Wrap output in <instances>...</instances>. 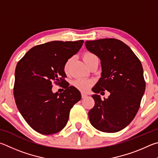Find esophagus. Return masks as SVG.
Segmentation results:
<instances>
[{
    "instance_id": "esophagus-1",
    "label": "esophagus",
    "mask_w": 158,
    "mask_h": 158,
    "mask_svg": "<svg viewBox=\"0 0 158 158\" xmlns=\"http://www.w3.org/2000/svg\"><path fill=\"white\" fill-rule=\"evenodd\" d=\"M81 96H82V98H85L87 97V94H85V93H82L81 94Z\"/></svg>"
}]
</instances>
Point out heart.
<instances>
[{
    "label": "heart",
    "mask_w": 158,
    "mask_h": 158,
    "mask_svg": "<svg viewBox=\"0 0 158 158\" xmlns=\"http://www.w3.org/2000/svg\"><path fill=\"white\" fill-rule=\"evenodd\" d=\"M82 59H83V61L85 62V63L86 64V65H87L88 64H89L90 62H93V61L97 60H98L97 56L95 55L94 54L92 53V52H85V53L83 55ZM71 61V58L66 60L64 65V70L65 72L68 71V68ZM92 82L86 79H78L73 82L74 86L81 91H82V92H87V91L89 90L91 86H92Z\"/></svg>",
    "instance_id": "obj_1"
}]
</instances>
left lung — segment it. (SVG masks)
<instances>
[{
    "label": "left lung",
    "instance_id": "1",
    "mask_svg": "<svg viewBox=\"0 0 158 158\" xmlns=\"http://www.w3.org/2000/svg\"><path fill=\"white\" fill-rule=\"evenodd\" d=\"M85 46L101 60V77L92 88L94 107L89 112L90 123L104 132H117L129 125L139 108L145 92L142 65L128 46L116 39L85 41ZM110 95L101 99L97 93Z\"/></svg>",
    "mask_w": 158,
    "mask_h": 158
}]
</instances>
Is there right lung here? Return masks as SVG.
Listing matches in <instances>:
<instances>
[{
    "label": "right lung",
    "instance_id": "right-lung-1",
    "mask_svg": "<svg viewBox=\"0 0 158 158\" xmlns=\"http://www.w3.org/2000/svg\"><path fill=\"white\" fill-rule=\"evenodd\" d=\"M83 42L52 41L40 44L29 50L17 63L14 96L19 112L35 131L43 135L60 132L67 123L72 107L81 99L75 87L53 93L52 83L66 82L64 65Z\"/></svg>",
    "mask_w": 158,
    "mask_h": 158
}]
</instances>
